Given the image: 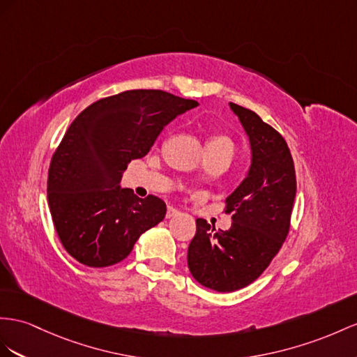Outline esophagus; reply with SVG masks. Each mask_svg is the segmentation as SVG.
<instances>
[{"instance_id":"obj_1","label":"esophagus","mask_w":357,"mask_h":357,"mask_svg":"<svg viewBox=\"0 0 357 357\" xmlns=\"http://www.w3.org/2000/svg\"><path fill=\"white\" fill-rule=\"evenodd\" d=\"M179 214V211L176 208H172V206H169L167 208V213H166V217L167 218H172V217H175V215H178Z\"/></svg>"}]
</instances>
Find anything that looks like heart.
Instances as JSON below:
<instances>
[{
	"instance_id": "obj_1",
	"label": "heart",
	"mask_w": 357,
	"mask_h": 357,
	"mask_svg": "<svg viewBox=\"0 0 357 357\" xmlns=\"http://www.w3.org/2000/svg\"><path fill=\"white\" fill-rule=\"evenodd\" d=\"M206 149L209 151H229L234 153V142L227 135L217 134L206 140Z\"/></svg>"
}]
</instances>
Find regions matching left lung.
<instances>
[{
	"instance_id": "left-lung-1",
	"label": "left lung",
	"mask_w": 357,
	"mask_h": 357,
	"mask_svg": "<svg viewBox=\"0 0 357 357\" xmlns=\"http://www.w3.org/2000/svg\"><path fill=\"white\" fill-rule=\"evenodd\" d=\"M252 148L248 176L225 200L231 229H211L196 220L187 262L193 278L209 289L232 292L264 273L287 240L296 199V170L285 139L249 108L229 104Z\"/></svg>"
}]
</instances>
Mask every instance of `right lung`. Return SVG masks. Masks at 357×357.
Returning <instances> with one entry per match:
<instances>
[{"label":"right lung","mask_w":357,"mask_h":357,"mask_svg":"<svg viewBox=\"0 0 357 357\" xmlns=\"http://www.w3.org/2000/svg\"><path fill=\"white\" fill-rule=\"evenodd\" d=\"M197 107L164 90L99 99L70 123L48 170V205L63 248L87 267H108L166 215L157 196L121 188L128 162L143 158L170 121Z\"/></svg>","instance_id":"1"}]
</instances>
